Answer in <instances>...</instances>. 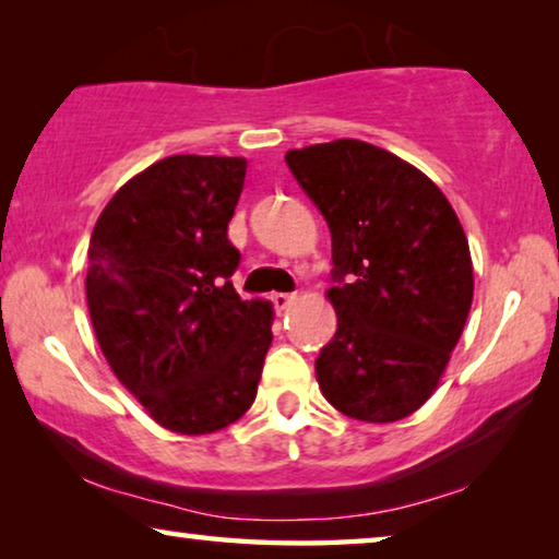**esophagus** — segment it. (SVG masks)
Here are the masks:
<instances>
[{
    "label": "esophagus",
    "mask_w": 559,
    "mask_h": 559,
    "mask_svg": "<svg viewBox=\"0 0 559 559\" xmlns=\"http://www.w3.org/2000/svg\"><path fill=\"white\" fill-rule=\"evenodd\" d=\"M295 293H272V302L277 310H287L295 302Z\"/></svg>",
    "instance_id": "34e87169"
}]
</instances>
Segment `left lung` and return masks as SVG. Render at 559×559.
Instances as JSON below:
<instances>
[{"label":"left lung","mask_w":559,"mask_h":559,"mask_svg":"<svg viewBox=\"0 0 559 559\" xmlns=\"http://www.w3.org/2000/svg\"><path fill=\"white\" fill-rule=\"evenodd\" d=\"M285 163L331 228L338 331L316 361L343 415L396 423L430 400L473 302V264L442 190L358 140L289 150Z\"/></svg>","instance_id":"8db88e82"}]
</instances>
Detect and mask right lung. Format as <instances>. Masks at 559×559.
<instances>
[{"instance_id":"1","label":"right lung","mask_w":559,"mask_h":559,"mask_svg":"<svg viewBox=\"0 0 559 559\" xmlns=\"http://www.w3.org/2000/svg\"><path fill=\"white\" fill-rule=\"evenodd\" d=\"M243 178V157H165L117 190L91 234L98 346L170 432L224 430L262 379L274 312L234 289L241 254L226 234Z\"/></svg>"}]
</instances>
